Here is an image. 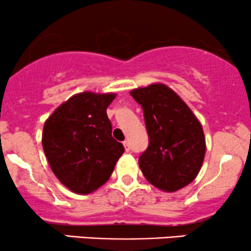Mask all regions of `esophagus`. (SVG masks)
<instances>
[{"mask_svg":"<svg viewBox=\"0 0 251 251\" xmlns=\"http://www.w3.org/2000/svg\"><path fill=\"white\" fill-rule=\"evenodd\" d=\"M123 145H124V148H125V151L129 152V144H128L127 140H125V142L123 143Z\"/></svg>","mask_w":251,"mask_h":251,"instance_id":"1","label":"esophagus"}]
</instances>
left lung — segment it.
<instances>
[{
	"label": "left lung",
	"instance_id": "obj_1",
	"mask_svg": "<svg viewBox=\"0 0 251 251\" xmlns=\"http://www.w3.org/2000/svg\"><path fill=\"white\" fill-rule=\"evenodd\" d=\"M143 107L149 148L139 157V168L149 183L175 192L197 177L205 157L203 127L194 112L164 83L129 92Z\"/></svg>",
	"mask_w": 251,
	"mask_h": 251
}]
</instances>
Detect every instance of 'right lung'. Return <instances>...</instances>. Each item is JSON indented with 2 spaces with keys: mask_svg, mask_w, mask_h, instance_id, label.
<instances>
[{
  "mask_svg": "<svg viewBox=\"0 0 251 251\" xmlns=\"http://www.w3.org/2000/svg\"><path fill=\"white\" fill-rule=\"evenodd\" d=\"M116 93L74 94L46 120L42 148L51 171L72 192L88 195L102 186L124 153L112 137L106 109Z\"/></svg>",
  "mask_w": 251,
  "mask_h": 251,
  "instance_id": "obj_1",
  "label": "right lung"
}]
</instances>
